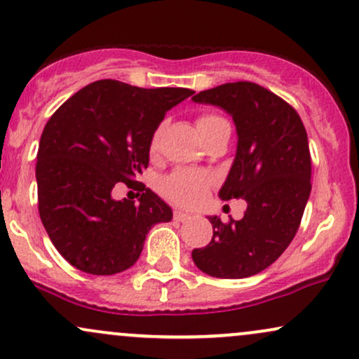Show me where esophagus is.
I'll use <instances>...</instances> for the list:
<instances>
[{"instance_id":"34e87169","label":"esophagus","mask_w":359,"mask_h":359,"mask_svg":"<svg viewBox=\"0 0 359 359\" xmlns=\"http://www.w3.org/2000/svg\"><path fill=\"white\" fill-rule=\"evenodd\" d=\"M191 219V214L182 212V211H174V221L177 222H185Z\"/></svg>"}]
</instances>
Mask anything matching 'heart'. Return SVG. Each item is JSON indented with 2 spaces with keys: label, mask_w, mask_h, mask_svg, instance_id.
Here are the masks:
<instances>
[{
  "label": "heart",
  "mask_w": 359,
  "mask_h": 359,
  "mask_svg": "<svg viewBox=\"0 0 359 359\" xmlns=\"http://www.w3.org/2000/svg\"><path fill=\"white\" fill-rule=\"evenodd\" d=\"M221 121V118L212 116V114H204L197 119V130L203 133L214 123ZM160 130L155 131L150 142V150L155 151L158 148ZM209 189H211V177L204 172L192 170V168H179L165 177L160 184V191L172 203L184 205V208H196L208 197Z\"/></svg>",
  "instance_id": "1"
}]
</instances>
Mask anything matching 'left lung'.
I'll return each instance as SVG.
<instances>
[{"mask_svg": "<svg viewBox=\"0 0 359 359\" xmlns=\"http://www.w3.org/2000/svg\"><path fill=\"white\" fill-rule=\"evenodd\" d=\"M217 106L236 126V155L222 201L245 199V216L224 224L208 216L212 240L192 251L196 266L216 278H246L269 269L297 233L311 196V151L297 111L255 82H226L192 97Z\"/></svg>", "mask_w": 359, "mask_h": 359, "instance_id": "obj_1", "label": "left lung"}]
</instances>
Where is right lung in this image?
Instances as JSON below:
<instances>
[{
	"mask_svg": "<svg viewBox=\"0 0 359 359\" xmlns=\"http://www.w3.org/2000/svg\"><path fill=\"white\" fill-rule=\"evenodd\" d=\"M192 94L185 88L96 81L48 119L36 154L39 212L53 246L72 266L90 275L119 273L137 263L151 226L172 221L170 205L142 182L140 204L116 201L113 189L138 184L156 128Z\"/></svg>",
	"mask_w": 359,
	"mask_h": 359,
	"instance_id": "right-lung-1",
	"label": "right lung"
}]
</instances>
